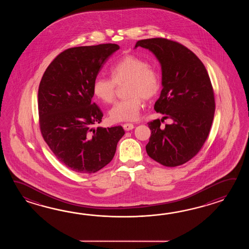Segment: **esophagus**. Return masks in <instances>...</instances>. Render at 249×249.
Here are the masks:
<instances>
[{
	"label": "esophagus",
	"mask_w": 249,
	"mask_h": 249,
	"mask_svg": "<svg viewBox=\"0 0 249 249\" xmlns=\"http://www.w3.org/2000/svg\"><path fill=\"white\" fill-rule=\"evenodd\" d=\"M123 127H124V129L125 131H130V130H132V129L134 128V125H133L132 124L127 123V124H124Z\"/></svg>",
	"instance_id": "esophagus-1"
}]
</instances>
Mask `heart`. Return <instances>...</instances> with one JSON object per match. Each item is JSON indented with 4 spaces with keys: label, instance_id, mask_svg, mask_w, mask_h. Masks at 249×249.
I'll return each instance as SVG.
<instances>
[{
    "label": "heart",
    "instance_id": "1",
    "mask_svg": "<svg viewBox=\"0 0 249 249\" xmlns=\"http://www.w3.org/2000/svg\"><path fill=\"white\" fill-rule=\"evenodd\" d=\"M111 78L97 76L92 92L101 101L110 104L116 99L117 85L126 82V98L117 101L109 110L113 122L136 120L143 106V98L148 100L157 95L161 86V76L157 69L135 55H125L113 64Z\"/></svg>",
    "mask_w": 249,
    "mask_h": 249
}]
</instances>
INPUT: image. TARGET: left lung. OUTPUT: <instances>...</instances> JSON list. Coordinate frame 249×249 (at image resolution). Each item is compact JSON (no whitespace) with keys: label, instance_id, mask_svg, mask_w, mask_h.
Here are the masks:
<instances>
[{"label":"left lung","instance_id":"left-lung-1","mask_svg":"<svg viewBox=\"0 0 249 249\" xmlns=\"http://www.w3.org/2000/svg\"><path fill=\"white\" fill-rule=\"evenodd\" d=\"M148 49L162 68L163 89L154 109L165 117L148 122L151 131L146 150L159 164L175 167L200 151L213 120L215 101L207 69L196 54L179 42L151 38L136 42ZM173 120L160 127L164 119Z\"/></svg>","mask_w":249,"mask_h":249}]
</instances>
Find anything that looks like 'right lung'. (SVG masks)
<instances>
[{
    "label": "right lung",
    "instance_id": "add662e5",
    "mask_svg": "<svg viewBox=\"0 0 249 249\" xmlns=\"http://www.w3.org/2000/svg\"><path fill=\"white\" fill-rule=\"evenodd\" d=\"M115 43L69 48L49 65L38 89L39 126L56 158L79 174L96 173L111 161L122 126L102 128L103 113L91 102L92 84Z\"/></svg>",
    "mask_w": 249,
    "mask_h": 249
}]
</instances>
